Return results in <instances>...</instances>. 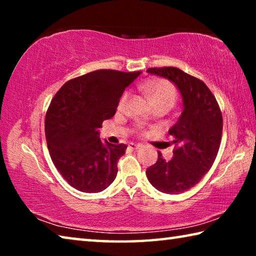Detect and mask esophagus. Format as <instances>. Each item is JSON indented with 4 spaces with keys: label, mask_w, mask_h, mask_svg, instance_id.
<instances>
[{
    "label": "esophagus",
    "mask_w": 256,
    "mask_h": 256,
    "mask_svg": "<svg viewBox=\"0 0 256 256\" xmlns=\"http://www.w3.org/2000/svg\"><path fill=\"white\" fill-rule=\"evenodd\" d=\"M141 146V144H133V142H131V144H128V148L130 149H132V150H136V149H138Z\"/></svg>",
    "instance_id": "obj_1"
}]
</instances>
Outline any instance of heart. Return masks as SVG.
Masks as SVG:
<instances>
[{"instance_id": "1", "label": "heart", "mask_w": 256, "mask_h": 256, "mask_svg": "<svg viewBox=\"0 0 256 256\" xmlns=\"http://www.w3.org/2000/svg\"><path fill=\"white\" fill-rule=\"evenodd\" d=\"M142 90L152 104H168L172 106L176 100V89L166 80H151L142 84ZM128 100V94H124L120 100V108H123Z\"/></svg>"}]
</instances>
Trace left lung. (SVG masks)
<instances>
[{
	"label": "left lung",
	"instance_id": "8db88e82",
	"mask_svg": "<svg viewBox=\"0 0 256 256\" xmlns=\"http://www.w3.org/2000/svg\"><path fill=\"white\" fill-rule=\"evenodd\" d=\"M149 74L170 80L178 90L183 110L168 131L177 148L170 160L158 152L157 162L146 174L154 188L180 194L193 188L204 176L218 154L222 134V115L204 82L177 68H151Z\"/></svg>",
	"mask_w": 256,
	"mask_h": 256
}]
</instances>
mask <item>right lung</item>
Here are the masks:
<instances>
[{
	"label": "right lung",
	"instance_id": "right-lung-1",
	"mask_svg": "<svg viewBox=\"0 0 256 256\" xmlns=\"http://www.w3.org/2000/svg\"><path fill=\"white\" fill-rule=\"evenodd\" d=\"M140 73L94 71L68 81L55 94L45 118L47 146L72 188L98 193L114 182L128 146L102 142L99 128L115 115L125 88Z\"/></svg>",
	"mask_w": 256,
	"mask_h": 256
}]
</instances>
